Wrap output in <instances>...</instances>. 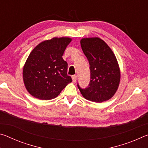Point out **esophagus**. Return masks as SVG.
<instances>
[{
    "label": "esophagus",
    "mask_w": 148,
    "mask_h": 148,
    "mask_svg": "<svg viewBox=\"0 0 148 148\" xmlns=\"http://www.w3.org/2000/svg\"><path fill=\"white\" fill-rule=\"evenodd\" d=\"M72 81H73L74 83L76 82V79H77V76L76 75H73V76H72Z\"/></svg>",
    "instance_id": "34e87169"
}]
</instances>
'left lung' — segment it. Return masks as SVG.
Segmentation results:
<instances>
[{
	"mask_svg": "<svg viewBox=\"0 0 148 148\" xmlns=\"http://www.w3.org/2000/svg\"><path fill=\"white\" fill-rule=\"evenodd\" d=\"M82 49L88 59L89 84L85 89L77 86L85 99L102 102L116 93L120 81V71L116 56L110 47L99 38H83Z\"/></svg>",
	"mask_w": 148,
	"mask_h": 148,
	"instance_id": "1",
	"label": "left lung"
}]
</instances>
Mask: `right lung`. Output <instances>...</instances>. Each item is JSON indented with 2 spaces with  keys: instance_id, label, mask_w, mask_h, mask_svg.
<instances>
[{
  "instance_id": "add662e5",
  "label": "right lung",
  "mask_w": 148,
  "mask_h": 148,
  "mask_svg": "<svg viewBox=\"0 0 148 148\" xmlns=\"http://www.w3.org/2000/svg\"><path fill=\"white\" fill-rule=\"evenodd\" d=\"M71 42L69 38H53L41 42L30 53L25 64V86L32 96L51 100L72 81L67 75L68 64L62 56Z\"/></svg>"
}]
</instances>
